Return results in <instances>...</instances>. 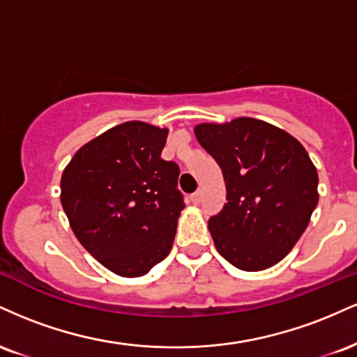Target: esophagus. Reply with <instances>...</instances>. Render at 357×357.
I'll list each match as a JSON object with an SVG mask.
<instances>
[{
    "label": "esophagus",
    "instance_id": "34e87169",
    "mask_svg": "<svg viewBox=\"0 0 357 357\" xmlns=\"http://www.w3.org/2000/svg\"><path fill=\"white\" fill-rule=\"evenodd\" d=\"M191 202L195 203V204H199V202H202V192H199V191L192 192V195H191Z\"/></svg>",
    "mask_w": 357,
    "mask_h": 357
}]
</instances>
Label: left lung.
Instances as JSON below:
<instances>
[{
	"label": "left lung",
	"mask_w": 357,
	"mask_h": 357,
	"mask_svg": "<svg viewBox=\"0 0 357 357\" xmlns=\"http://www.w3.org/2000/svg\"><path fill=\"white\" fill-rule=\"evenodd\" d=\"M198 142L223 171V211L208 221L215 247L245 272L278 264L296 247L319 202V176L305 147L253 117L195 126Z\"/></svg>",
	"instance_id": "obj_1"
}]
</instances>
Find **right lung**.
Here are the masks:
<instances>
[{
	"label": "right lung",
	"instance_id": "right-lung-1",
	"mask_svg": "<svg viewBox=\"0 0 357 357\" xmlns=\"http://www.w3.org/2000/svg\"><path fill=\"white\" fill-rule=\"evenodd\" d=\"M169 130L129 121L84 144L63 169L60 202L82 247L121 277L146 275L173 247L184 208Z\"/></svg>",
	"mask_w": 357,
	"mask_h": 357
}]
</instances>
